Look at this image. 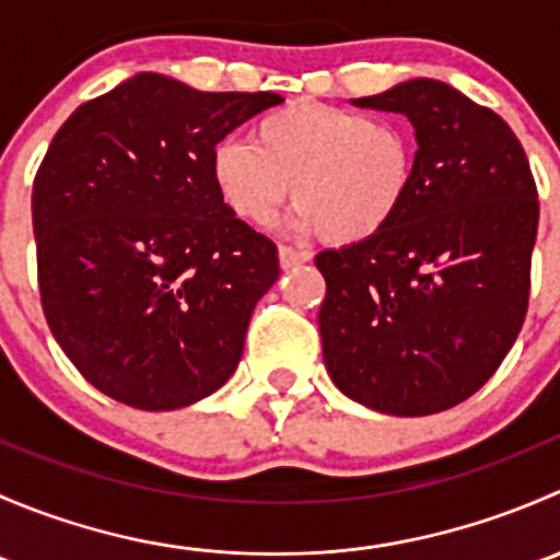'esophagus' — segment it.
I'll return each mask as SVG.
<instances>
[{"instance_id":"esophagus-1","label":"esophagus","mask_w":560,"mask_h":560,"mask_svg":"<svg viewBox=\"0 0 560 560\" xmlns=\"http://www.w3.org/2000/svg\"><path fill=\"white\" fill-rule=\"evenodd\" d=\"M308 259H312V254L308 252H301V248H292V246H279V262L284 270L298 268V265L308 262Z\"/></svg>"}]
</instances>
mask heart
<instances>
[{"instance_id": "heart-1", "label": "heart", "mask_w": 560, "mask_h": 560, "mask_svg": "<svg viewBox=\"0 0 560 560\" xmlns=\"http://www.w3.org/2000/svg\"><path fill=\"white\" fill-rule=\"evenodd\" d=\"M417 175L409 124L347 107L292 103L259 118L246 140L211 151L224 206L248 224H268L292 191V228L319 230L327 244H360L404 208Z\"/></svg>"}]
</instances>
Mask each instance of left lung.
Wrapping results in <instances>:
<instances>
[{
	"mask_svg": "<svg viewBox=\"0 0 560 560\" xmlns=\"http://www.w3.org/2000/svg\"><path fill=\"white\" fill-rule=\"evenodd\" d=\"M404 113L417 175L382 233L316 254L322 354L343 395L425 417L477 393L521 332L539 200L510 124L431 78L352 100Z\"/></svg>",
	"mask_w": 560,
	"mask_h": 560,
	"instance_id": "8db88e82",
	"label": "left lung"
}]
</instances>
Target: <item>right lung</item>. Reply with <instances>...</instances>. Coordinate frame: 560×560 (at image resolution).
Instances as JSON below:
<instances>
[{
  "label": "right lung",
  "instance_id": "add662e5",
  "mask_svg": "<svg viewBox=\"0 0 560 560\" xmlns=\"http://www.w3.org/2000/svg\"><path fill=\"white\" fill-rule=\"evenodd\" d=\"M279 103L140 72L54 135L32 189L39 301L100 393L171 411L238 369L279 252L224 206L211 151Z\"/></svg>",
  "mask_w": 560,
  "mask_h": 560
}]
</instances>
